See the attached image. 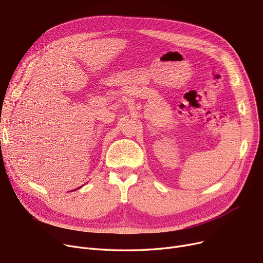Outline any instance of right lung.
<instances>
[{
  "label": "right lung",
  "instance_id": "add662e5",
  "mask_svg": "<svg viewBox=\"0 0 263 263\" xmlns=\"http://www.w3.org/2000/svg\"><path fill=\"white\" fill-rule=\"evenodd\" d=\"M78 188H81V187H78ZM78 188H77V189H78Z\"/></svg>",
  "mask_w": 263,
  "mask_h": 263
}]
</instances>
